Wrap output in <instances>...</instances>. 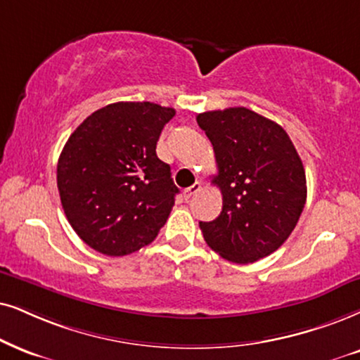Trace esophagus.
<instances>
[{
  "label": "esophagus",
  "mask_w": 360,
  "mask_h": 360,
  "mask_svg": "<svg viewBox=\"0 0 360 360\" xmlns=\"http://www.w3.org/2000/svg\"><path fill=\"white\" fill-rule=\"evenodd\" d=\"M201 188H202L201 183H194L193 186H191V188H188V189L184 191V198L186 199H191L195 193H199V191H201Z\"/></svg>",
  "instance_id": "esophagus-1"
}]
</instances>
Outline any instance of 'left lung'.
<instances>
[{"label":"left lung","instance_id":"left-lung-1","mask_svg":"<svg viewBox=\"0 0 360 360\" xmlns=\"http://www.w3.org/2000/svg\"><path fill=\"white\" fill-rule=\"evenodd\" d=\"M217 162L214 183L222 211L199 222L209 248L227 261L251 264L279 249L306 204V171L292 141L277 122L248 108L198 115Z\"/></svg>","mask_w":360,"mask_h":360}]
</instances>
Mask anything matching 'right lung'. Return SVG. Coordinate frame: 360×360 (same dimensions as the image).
Instances as JSON below:
<instances>
[{
	"label": "right lung",
	"mask_w": 360,
	"mask_h": 360,
	"mask_svg": "<svg viewBox=\"0 0 360 360\" xmlns=\"http://www.w3.org/2000/svg\"><path fill=\"white\" fill-rule=\"evenodd\" d=\"M172 108L112 103L86 117L58 159V191L76 234L94 251L126 256L156 239L174 198L171 167L156 154Z\"/></svg>",
	"instance_id": "obj_1"
}]
</instances>
